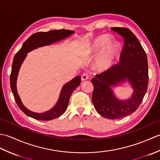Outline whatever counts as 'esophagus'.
I'll return each mask as SVG.
<instances>
[{
  "instance_id": "1",
  "label": "esophagus",
  "mask_w": 160,
  "mask_h": 160,
  "mask_svg": "<svg viewBox=\"0 0 160 160\" xmlns=\"http://www.w3.org/2000/svg\"><path fill=\"white\" fill-rule=\"evenodd\" d=\"M89 75H88L87 73H84L82 76V77H81V79H82V81H84V80H87L89 79Z\"/></svg>"
}]
</instances>
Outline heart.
<instances>
[{
  "label": "heart",
  "mask_w": 160,
  "mask_h": 160,
  "mask_svg": "<svg viewBox=\"0 0 160 160\" xmlns=\"http://www.w3.org/2000/svg\"><path fill=\"white\" fill-rule=\"evenodd\" d=\"M111 37L107 34L96 37L90 44L89 47V55L93 56L98 53L107 43L111 41ZM120 52L121 47L120 44L117 42H110L98 56L95 61L94 68L99 72H104L110 69L120 56Z\"/></svg>",
  "instance_id": "1"
}]
</instances>
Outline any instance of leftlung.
I'll list each match as a JSON object with an SVG mask.
<instances>
[{"label": "left lung", "mask_w": 160, "mask_h": 160, "mask_svg": "<svg viewBox=\"0 0 160 160\" xmlns=\"http://www.w3.org/2000/svg\"><path fill=\"white\" fill-rule=\"evenodd\" d=\"M124 38L119 64L92 78V101L98 113L102 117L115 120L137 110L147 93L148 83V59L145 51L133 33L124 28H112ZM127 82L133 89L127 100L116 97L113 89Z\"/></svg>", "instance_id": "obj_1"}]
</instances>
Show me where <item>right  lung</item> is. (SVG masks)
I'll use <instances>...</instances> for the list:
<instances>
[{"label":"right lung","instance_id":"obj_1","mask_svg":"<svg viewBox=\"0 0 160 160\" xmlns=\"http://www.w3.org/2000/svg\"><path fill=\"white\" fill-rule=\"evenodd\" d=\"M74 31L66 29L51 30L47 32H38L33 33L23 43V45L13 58L12 67V72L10 75V86L14 97V99L24 113L28 116L38 120H52L62 115L67 110L69 98L71 93L80 85L81 78L80 76L75 77L73 80L66 83L61 89L59 98L55 106L44 113H36L29 110L22 104L18 93L16 87V81L20 68L23 61L28 56V53L38 47L50 45L53 43L59 42L73 35Z\"/></svg>","mask_w":160,"mask_h":160}]
</instances>
